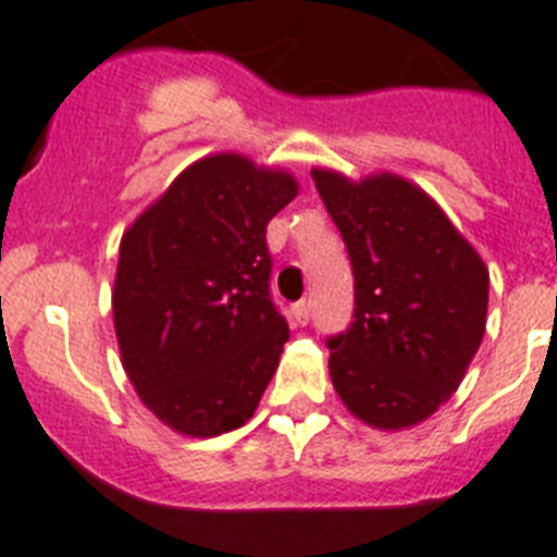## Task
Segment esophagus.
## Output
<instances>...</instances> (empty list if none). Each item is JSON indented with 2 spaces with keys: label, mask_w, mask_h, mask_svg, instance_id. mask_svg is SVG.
<instances>
[{
  "label": "esophagus",
  "mask_w": 557,
  "mask_h": 557,
  "mask_svg": "<svg viewBox=\"0 0 557 557\" xmlns=\"http://www.w3.org/2000/svg\"><path fill=\"white\" fill-rule=\"evenodd\" d=\"M292 317L297 319V325H308V319H311V302H308V299H299V302H294Z\"/></svg>",
  "instance_id": "obj_1"
}]
</instances>
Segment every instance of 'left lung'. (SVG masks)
Wrapping results in <instances>:
<instances>
[{"mask_svg": "<svg viewBox=\"0 0 557 557\" xmlns=\"http://www.w3.org/2000/svg\"><path fill=\"white\" fill-rule=\"evenodd\" d=\"M356 280L345 333L327 338L338 398L375 429L437 412L485 336L487 269L446 212L393 173L350 182L311 171Z\"/></svg>", "mask_w": 557, "mask_h": 557, "instance_id": "obj_1", "label": "left lung"}]
</instances>
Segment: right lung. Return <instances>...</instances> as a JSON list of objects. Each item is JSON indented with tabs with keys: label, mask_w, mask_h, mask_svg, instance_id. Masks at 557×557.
<instances>
[{
	"label": "right lung",
	"mask_w": 557,
	"mask_h": 557,
	"mask_svg": "<svg viewBox=\"0 0 557 557\" xmlns=\"http://www.w3.org/2000/svg\"><path fill=\"white\" fill-rule=\"evenodd\" d=\"M297 178L240 153L193 162L125 230L111 294L123 367L164 425L215 437L244 425L280 364L265 226Z\"/></svg>",
	"instance_id": "obj_1"
}]
</instances>
